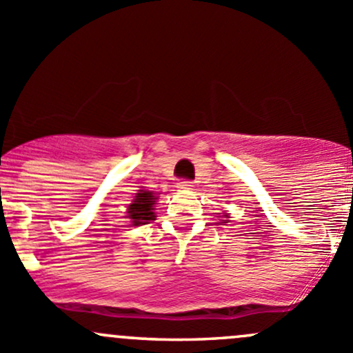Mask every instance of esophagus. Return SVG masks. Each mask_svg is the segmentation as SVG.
Wrapping results in <instances>:
<instances>
[{
	"label": "esophagus",
	"mask_w": 353,
	"mask_h": 353,
	"mask_svg": "<svg viewBox=\"0 0 353 353\" xmlns=\"http://www.w3.org/2000/svg\"><path fill=\"white\" fill-rule=\"evenodd\" d=\"M177 188L179 189H183V191H188V189H191L192 188V183L191 181H181V183H177Z\"/></svg>",
	"instance_id": "1"
}]
</instances>
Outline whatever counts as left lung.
Masks as SVG:
<instances>
[{
    "mask_svg": "<svg viewBox=\"0 0 353 353\" xmlns=\"http://www.w3.org/2000/svg\"><path fill=\"white\" fill-rule=\"evenodd\" d=\"M221 216H223V218H226V220H220V223H221V225L228 223V218H230V214H228V213H223V214H221Z\"/></svg>",
    "mask_w": 353,
    "mask_h": 353,
    "instance_id": "obj_1",
    "label": "left lung"
}]
</instances>
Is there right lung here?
Listing matches in <instances>:
<instances>
[{"mask_svg":"<svg viewBox=\"0 0 353 353\" xmlns=\"http://www.w3.org/2000/svg\"><path fill=\"white\" fill-rule=\"evenodd\" d=\"M155 201H157L155 192L140 189V191L137 192L135 199L128 205L127 214L130 218V223L133 226H140V225L150 223L152 220H155V213H154Z\"/></svg>","mask_w":353,"mask_h":353,"instance_id":"1","label":"right lung"}]
</instances>
